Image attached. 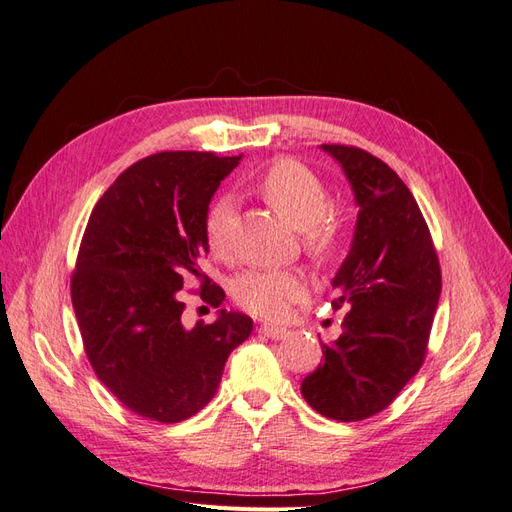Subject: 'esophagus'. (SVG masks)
<instances>
[{
  "label": "esophagus",
  "instance_id": "34e87169",
  "mask_svg": "<svg viewBox=\"0 0 512 512\" xmlns=\"http://www.w3.org/2000/svg\"><path fill=\"white\" fill-rule=\"evenodd\" d=\"M258 331L265 335V337H269V339H282V337H286V329L273 327V324H260Z\"/></svg>",
  "mask_w": 512,
  "mask_h": 512
}]
</instances>
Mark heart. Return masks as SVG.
Here are the masks:
<instances>
[{"label":"heart","instance_id":"b5f03b06","mask_svg":"<svg viewBox=\"0 0 512 512\" xmlns=\"http://www.w3.org/2000/svg\"><path fill=\"white\" fill-rule=\"evenodd\" d=\"M262 198L284 218L301 230V243L307 256L329 260L344 235V220L329 203V188L312 168L282 158L269 166L260 181ZM232 209L230 198L213 200L205 213V239L213 256L230 258L232 254ZM232 299L239 307L260 318H282L292 303L305 297L307 280L292 269L247 271L230 286Z\"/></svg>","mask_w":512,"mask_h":512}]
</instances>
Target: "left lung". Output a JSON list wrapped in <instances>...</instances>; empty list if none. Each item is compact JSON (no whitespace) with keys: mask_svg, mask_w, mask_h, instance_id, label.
I'll return each mask as SVG.
<instances>
[{"mask_svg":"<svg viewBox=\"0 0 512 512\" xmlns=\"http://www.w3.org/2000/svg\"><path fill=\"white\" fill-rule=\"evenodd\" d=\"M342 164L359 205L350 254L333 280V307H350L342 335L301 395L322 416L354 423L389 408L427 356L442 290L429 226L408 185L369 151L322 145Z\"/></svg>","mask_w":512,"mask_h":512,"instance_id":"obj_1","label":"left lung"}]
</instances>
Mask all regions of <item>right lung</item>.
Returning a JSON list of instances; mask_svg holds the SVG:
<instances>
[{
  "label": "right lung",
  "mask_w": 512,
  "mask_h": 512,
  "mask_svg": "<svg viewBox=\"0 0 512 512\" xmlns=\"http://www.w3.org/2000/svg\"><path fill=\"white\" fill-rule=\"evenodd\" d=\"M241 156L162 151L115 179L89 215L70 280L76 322L98 380L130 412L179 423L218 391L228 354L252 333V318L222 309L185 329L181 292L200 282L218 307L224 290L200 271L209 252L205 213Z\"/></svg>",
  "instance_id": "add662e5"
}]
</instances>
